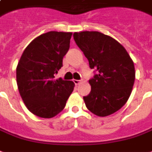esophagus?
Returning <instances> with one entry per match:
<instances>
[{"label": "esophagus", "instance_id": "obj_1", "mask_svg": "<svg viewBox=\"0 0 152 152\" xmlns=\"http://www.w3.org/2000/svg\"><path fill=\"white\" fill-rule=\"evenodd\" d=\"M80 80H77V79H74V83H75L76 85H77V84H79L80 83Z\"/></svg>", "mask_w": 152, "mask_h": 152}]
</instances>
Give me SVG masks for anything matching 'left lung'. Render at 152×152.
<instances>
[{"instance_id": "obj_1", "label": "left lung", "mask_w": 152, "mask_h": 152, "mask_svg": "<svg viewBox=\"0 0 152 152\" xmlns=\"http://www.w3.org/2000/svg\"><path fill=\"white\" fill-rule=\"evenodd\" d=\"M76 44L97 74L89 80L91 87L83 99L87 109L99 117L116 113L126 104L135 79L134 65L122 45L99 31L74 33Z\"/></svg>"}]
</instances>
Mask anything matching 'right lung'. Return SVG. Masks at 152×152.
I'll return each instance as SVG.
<instances>
[{"label":"right lung","instance_id":"obj_1","mask_svg":"<svg viewBox=\"0 0 152 152\" xmlns=\"http://www.w3.org/2000/svg\"><path fill=\"white\" fill-rule=\"evenodd\" d=\"M71 32L49 31L39 35L25 48L16 69L18 88L31 113L43 118L64 109L74 91L72 81L55 78L69 48Z\"/></svg>","mask_w":152,"mask_h":152}]
</instances>
